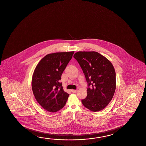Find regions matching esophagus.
I'll return each mask as SVG.
<instances>
[{"label":"esophagus","mask_w":146,"mask_h":146,"mask_svg":"<svg viewBox=\"0 0 146 146\" xmlns=\"http://www.w3.org/2000/svg\"><path fill=\"white\" fill-rule=\"evenodd\" d=\"M72 92H73V93H76L77 92H78V90H72Z\"/></svg>","instance_id":"obj_1"}]
</instances>
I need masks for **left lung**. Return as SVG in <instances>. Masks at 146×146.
I'll use <instances>...</instances> for the list:
<instances>
[{
	"instance_id": "8db88e82",
	"label": "left lung",
	"mask_w": 146,
	"mask_h": 146,
	"mask_svg": "<svg viewBox=\"0 0 146 146\" xmlns=\"http://www.w3.org/2000/svg\"><path fill=\"white\" fill-rule=\"evenodd\" d=\"M74 58L84 73L88 86L84 107L96 112L104 110L112 100L116 87V73L112 63L95 51H78Z\"/></svg>"
}]
</instances>
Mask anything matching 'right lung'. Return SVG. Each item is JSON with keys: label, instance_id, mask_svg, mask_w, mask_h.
Instances as JSON below:
<instances>
[{"label": "right lung", "instance_id": "right-lung-1", "mask_svg": "<svg viewBox=\"0 0 146 146\" xmlns=\"http://www.w3.org/2000/svg\"><path fill=\"white\" fill-rule=\"evenodd\" d=\"M74 51L56 52L45 55L36 66L31 85L33 93L40 106L49 112H56L64 106L69 94L60 83L63 72Z\"/></svg>", "mask_w": 146, "mask_h": 146}]
</instances>
